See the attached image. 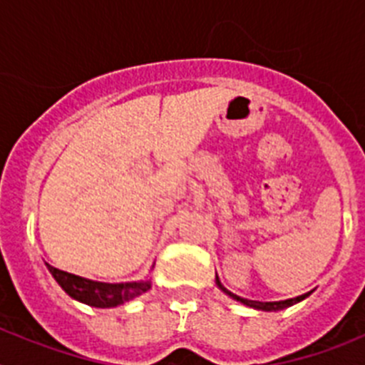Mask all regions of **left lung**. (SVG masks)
<instances>
[{"label": "left lung", "mask_w": 365, "mask_h": 365, "mask_svg": "<svg viewBox=\"0 0 365 365\" xmlns=\"http://www.w3.org/2000/svg\"><path fill=\"white\" fill-rule=\"evenodd\" d=\"M217 285L221 287L222 291L227 292V294H230L232 298H235L237 299V302H241V303H245V305H248V307H254V309H259V311H282V309H287V307H291V305H294V303H298V302H302L303 298H307L309 294H302V296H298V298H292V299H285V302H269V303H261V302H252V299H245V298H240V296H235V294H232V292H228L227 289H225V287L221 285V283H219V279H217Z\"/></svg>", "instance_id": "8db88e82"}]
</instances>
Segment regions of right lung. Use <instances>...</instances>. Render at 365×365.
Listing matches in <instances>:
<instances>
[{"mask_svg": "<svg viewBox=\"0 0 365 365\" xmlns=\"http://www.w3.org/2000/svg\"><path fill=\"white\" fill-rule=\"evenodd\" d=\"M47 269L53 274V278L56 279L58 285L62 287L63 291L71 296V298L78 299V302L87 303L91 307H117L120 303L130 302V299L137 298L143 292L150 289V282H133V283H102V282H91V279L80 278L74 274L60 270L56 267H51L47 263Z\"/></svg>", "mask_w": 365, "mask_h": 365, "instance_id": "obj_1", "label": "right lung"}]
</instances>
